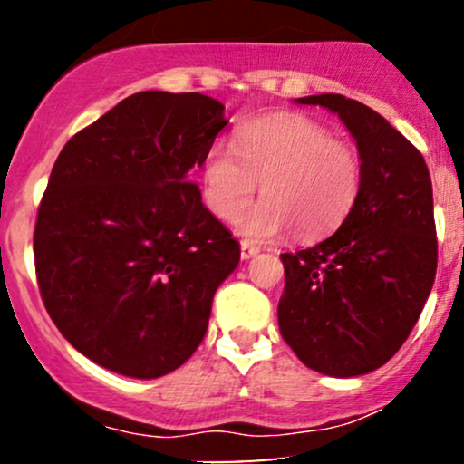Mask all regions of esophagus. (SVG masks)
Segmentation results:
<instances>
[{"mask_svg": "<svg viewBox=\"0 0 464 464\" xmlns=\"http://www.w3.org/2000/svg\"><path fill=\"white\" fill-rule=\"evenodd\" d=\"M257 253H259V248H255V246H250V244L242 242V253H239V257H242L244 262H248V259L255 257Z\"/></svg>", "mask_w": 464, "mask_h": 464, "instance_id": "34e87169", "label": "esophagus"}]
</instances>
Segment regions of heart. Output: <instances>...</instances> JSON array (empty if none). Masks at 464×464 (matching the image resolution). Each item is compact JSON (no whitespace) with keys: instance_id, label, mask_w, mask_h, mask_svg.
<instances>
[{"instance_id":"heart-1","label":"heart","mask_w":464,"mask_h":464,"mask_svg":"<svg viewBox=\"0 0 464 464\" xmlns=\"http://www.w3.org/2000/svg\"><path fill=\"white\" fill-rule=\"evenodd\" d=\"M214 143L202 163V194L222 220H236L262 183L266 198L239 218L237 231L270 242L295 228L301 239L323 237L344 222L358 200L362 163L349 143L303 115L253 121Z\"/></svg>"}]
</instances>
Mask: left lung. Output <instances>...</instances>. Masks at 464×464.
Wrapping results in <instances>:
<instances>
[{"label": "left lung", "instance_id": "obj_1", "mask_svg": "<svg viewBox=\"0 0 464 464\" xmlns=\"http://www.w3.org/2000/svg\"><path fill=\"white\" fill-rule=\"evenodd\" d=\"M295 102L340 117L358 146L362 185L334 236L281 255L279 329L312 371L366 375L406 343L432 292V179L417 148L358 100L321 93Z\"/></svg>", "mask_w": 464, "mask_h": 464}]
</instances>
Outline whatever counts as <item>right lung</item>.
I'll use <instances>...</instances> for the list:
<instances>
[{
	"label": "right lung",
	"mask_w": 464,
	"mask_h": 464,
	"mask_svg": "<svg viewBox=\"0 0 464 464\" xmlns=\"http://www.w3.org/2000/svg\"><path fill=\"white\" fill-rule=\"evenodd\" d=\"M225 104L140 92L65 143L34 228L47 314L73 349L137 380L177 371L207 334L239 244L202 205Z\"/></svg>",
	"instance_id": "obj_1"
}]
</instances>
